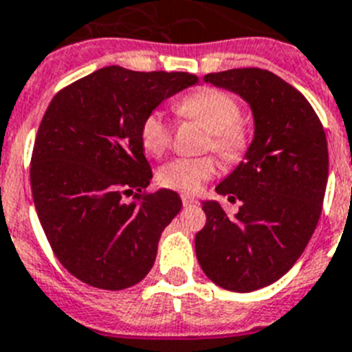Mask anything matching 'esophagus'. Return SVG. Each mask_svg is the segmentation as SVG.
Wrapping results in <instances>:
<instances>
[{
	"instance_id": "34e87169",
	"label": "esophagus",
	"mask_w": 352,
	"mask_h": 352,
	"mask_svg": "<svg viewBox=\"0 0 352 352\" xmlns=\"http://www.w3.org/2000/svg\"><path fill=\"white\" fill-rule=\"evenodd\" d=\"M181 199H182V204H184L186 208H190V206H195V204H199V200L195 199L193 195L184 193V195H181Z\"/></svg>"
}]
</instances>
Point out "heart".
<instances>
[{
    "label": "heart",
    "mask_w": 352,
    "mask_h": 352,
    "mask_svg": "<svg viewBox=\"0 0 352 352\" xmlns=\"http://www.w3.org/2000/svg\"><path fill=\"white\" fill-rule=\"evenodd\" d=\"M175 112L184 120L199 121L209 132L208 148L221 157H240L249 144V134L240 123V103L231 94L217 89H204L175 105ZM141 144L152 157H161L171 144V125L161 112H152L141 125ZM217 173L211 157H177L162 164L157 171L159 184L179 191H197Z\"/></svg>",
    "instance_id": "obj_1"
}]
</instances>
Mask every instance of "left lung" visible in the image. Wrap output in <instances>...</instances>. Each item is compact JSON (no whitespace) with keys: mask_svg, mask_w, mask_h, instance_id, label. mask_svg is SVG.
<instances>
[{"mask_svg":"<svg viewBox=\"0 0 352 352\" xmlns=\"http://www.w3.org/2000/svg\"><path fill=\"white\" fill-rule=\"evenodd\" d=\"M204 82L241 96L254 118L243 161L217 186L240 211L227 217L220 202L204 200L208 221L195 236L204 274L245 294L281 279L306 249L326 193V132L308 100L270 71H220Z\"/></svg>","mask_w":352,"mask_h":352,"instance_id":"left-lung-1","label":"left lung"}]
</instances>
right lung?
<instances>
[{"mask_svg": "<svg viewBox=\"0 0 352 352\" xmlns=\"http://www.w3.org/2000/svg\"><path fill=\"white\" fill-rule=\"evenodd\" d=\"M197 84L190 73L107 66L50 102L32 153V195L53 252L85 285L123 290L153 267L182 200L166 188L140 195L152 181L141 125L162 100Z\"/></svg>", "mask_w": 352, "mask_h": 352, "instance_id": "obj_1", "label": "right lung"}]
</instances>
